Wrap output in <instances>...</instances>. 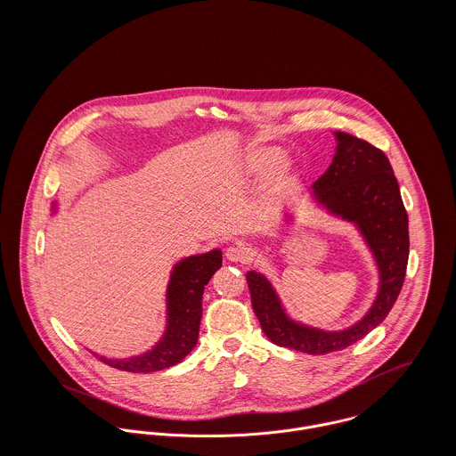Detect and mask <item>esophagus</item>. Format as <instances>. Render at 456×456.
Listing matches in <instances>:
<instances>
[{
    "mask_svg": "<svg viewBox=\"0 0 456 456\" xmlns=\"http://www.w3.org/2000/svg\"><path fill=\"white\" fill-rule=\"evenodd\" d=\"M224 255H226V260L233 261V263L248 260V251H246V248L237 246V244L230 246V248L226 249V253H224Z\"/></svg>",
    "mask_w": 456,
    "mask_h": 456,
    "instance_id": "esophagus-1",
    "label": "esophagus"
}]
</instances>
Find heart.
I'll list each match as a JSON object with an SVG mask.
<instances>
[{"mask_svg":"<svg viewBox=\"0 0 456 456\" xmlns=\"http://www.w3.org/2000/svg\"><path fill=\"white\" fill-rule=\"evenodd\" d=\"M281 158V151L277 147L272 145H253L251 149H248L246 158H244V168L248 174H260L263 170H266L268 167H272L277 159ZM289 165L288 163H279L275 167H272L265 179H263V190L268 193H275L282 183L288 179L289 174Z\"/></svg>","mask_w":456,"mask_h":456,"instance_id":"heart-1","label":"heart"}]
</instances>
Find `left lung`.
Wrapping results in <instances>:
<instances>
[{
  "mask_svg": "<svg viewBox=\"0 0 456 456\" xmlns=\"http://www.w3.org/2000/svg\"><path fill=\"white\" fill-rule=\"evenodd\" d=\"M333 134V161L313 184V198L331 216L353 223L372 251L379 270V291L372 307L358 323L326 331L291 320L270 281L255 270L246 273L265 335L277 346L307 354L346 349L381 325L398 298L409 258L407 212L387 154L349 133Z\"/></svg>",
  "mask_w": 456,
  "mask_h": 456,
  "instance_id": "obj_1",
  "label": "left lung"
}]
</instances>
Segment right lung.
Returning a JSON list of instances; mask_svg holds the SVG:
<instances>
[{"label":"right lung","mask_w":456,"mask_h":456,"mask_svg":"<svg viewBox=\"0 0 456 456\" xmlns=\"http://www.w3.org/2000/svg\"><path fill=\"white\" fill-rule=\"evenodd\" d=\"M53 208L58 210L56 203ZM221 263V249H212L174 265L167 288V328L152 349L130 358H107L96 353L94 356L114 369L138 374L163 370L183 362L198 342L203 289Z\"/></svg>","instance_id":"right-lung-1"}]
</instances>
